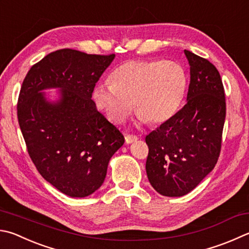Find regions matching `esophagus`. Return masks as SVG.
Here are the masks:
<instances>
[{"label": "esophagus", "instance_id": "obj_1", "mask_svg": "<svg viewBox=\"0 0 249 249\" xmlns=\"http://www.w3.org/2000/svg\"><path fill=\"white\" fill-rule=\"evenodd\" d=\"M138 137L135 136V135H125V140H126V143H132L134 142H137Z\"/></svg>", "mask_w": 249, "mask_h": 249}]
</instances>
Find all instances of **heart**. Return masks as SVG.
Here are the masks:
<instances>
[{"label": "heart", "instance_id": "obj_1", "mask_svg": "<svg viewBox=\"0 0 249 249\" xmlns=\"http://www.w3.org/2000/svg\"><path fill=\"white\" fill-rule=\"evenodd\" d=\"M187 89V75L178 62L132 60L120 65L111 83H100L93 100L113 123L121 124L133 110L140 123L163 124L182 106Z\"/></svg>", "mask_w": 249, "mask_h": 249}]
</instances>
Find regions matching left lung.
Returning <instances> with one entry per match:
<instances>
[{"label":"left lung","mask_w":249,"mask_h":249,"mask_svg":"<svg viewBox=\"0 0 249 249\" xmlns=\"http://www.w3.org/2000/svg\"><path fill=\"white\" fill-rule=\"evenodd\" d=\"M189 66L187 102L147 135L149 182L163 196L192 192L218 162L225 121V94L215 66L185 50Z\"/></svg>","instance_id":"8db88e82"}]
</instances>
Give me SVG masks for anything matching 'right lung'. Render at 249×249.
<instances>
[{
    "mask_svg": "<svg viewBox=\"0 0 249 249\" xmlns=\"http://www.w3.org/2000/svg\"><path fill=\"white\" fill-rule=\"evenodd\" d=\"M62 49L31 66L17 102L18 123L30 159L42 178L71 197L91 195L105 182L112 156L124 136L97 110V81L114 60ZM60 89L46 100L42 89Z\"/></svg>",
    "mask_w": 249,
    "mask_h": 249,
    "instance_id": "obj_1",
    "label": "right lung"
}]
</instances>
